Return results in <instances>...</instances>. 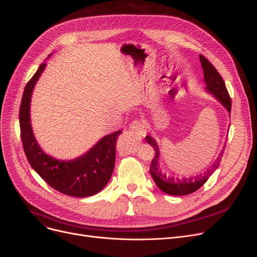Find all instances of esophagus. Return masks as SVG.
I'll use <instances>...</instances> for the list:
<instances>
[{
    "instance_id": "34e87169",
    "label": "esophagus",
    "mask_w": 257,
    "mask_h": 257,
    "mask_svg": "<svg viewBox=\"0 0 257 257\" xmlns=\"http://www.w3.org/2000/svg\"><path fill=\"white\" fill-rule=\"evenodd\" d=\"M130 130L132 131V132H134V133H137V134H139V136L142 138V137H145V134H146V127H145V125L142 123V121H140V120H133L132 123H131V125H130Z\"/></svg>"
}]
</instances>
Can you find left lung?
I'll use <instances>...</instances> for the list:
<instances>
[{
  "label": "left lung",
  "mask_w": 257,
  "mask_h": 257,
  "mask_svg": "<svg viewBox=\"0 0 257 257\" xmlns=\"http://www.w3.org/2000/svg\"><path fill=\"white\" fill-rule=\"evenodd\" d=\"M199 57H200L201 66L202 69H203V73H204L206 91L212 94L215 99H218V101L226 108L227 111L230 112L231 99L229 97V93L227 91L223 78L221 77L219 72L215 70V67L203 55H199ZM146 140H147V143L151 145L155 150V156L152 159L151 166H150L151 176L155 181L156 185L160 188L161 191L172 196H185L198 191L199 188L208 180L213 171L219 167L220 161L224 153V149H225V146H224L223 149L219 153L218 157L215 158L214 163L204 173H201L190 178L179 179V178L171 177L169 175L165 174V172L160 168V165H159L160 154H159V148H158L157 142L151 136H147Z\"/></svg>",
  "instance_id": "8db88e82"
}]
</instances>
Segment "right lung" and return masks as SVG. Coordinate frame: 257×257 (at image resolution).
Masks as SVG:
<instances>
[{"label": "right lung", "instance_id": "right-lung-1", "mask_svg": "<svg viewBox=\"0 0 257 257\" xmlns=\"http://www.w3.org/2000/svg\"><path fill=\"white\" fill-rule=\"evenodd\" d=\"M46 65V62L39 65L24 89L20 107L24 151L32 169L54 190L78 198L92 196L102 191L111 177L116 140L121 131L117 130L103 137L87 152L71 160H60L46 154L35 140L30 118L32 92Z\"/></svg>", "mask_w": 257, "mask_h": 257}]
</instances>
